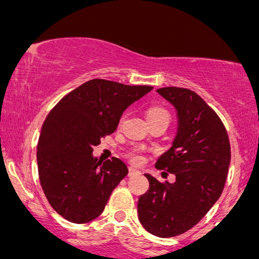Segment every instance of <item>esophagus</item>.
<instances>
[{"instance_id": "1", "label": "esophagus", "mask_w": 259, "mask_h": 259, "mask_svg": "<svg viewBox=\"0 0 259 259\" xmlns=\"http://www.w3.org/2000/svg\"><path fill=\"white\" fill-rule=\"evenodd\" d=\"M140 174H141V173H140L138 169H135V168H129V173H127V175H129L130 178L136 177V175H140Z\"/></svg>"}]
</instances>
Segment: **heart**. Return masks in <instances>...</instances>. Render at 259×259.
Returning <instances> with one entry per match:
<instances>
[{
	"instance_id": "obj_1",
	"label": "heart",
	"mask_w": 259,
	"mask_h": 259,
	"mask_svg": "<svg viewBox=\"0 0 259 259\" xmlns=\"http://www.w3.org/2000/svg\"><path fill=\"white\" fill-rule=\"evenodd\" d=\"M146 118H147V121L164 120V121H167V123H169L170 114H169V112L165 108H163V107L153 106V107H151V108H148V111L146 112ZM123 120H124V115H121L119 124L123 123ZM127 157H129L130 162L134 163V164H138V165L142 164L145 160L144 154L140 152L139 150H135V151H133V152H130Z\"/></svg>"
}]
</instances>
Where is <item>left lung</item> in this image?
I'll list each match as a JSON object with an SVG mask.
<instances>
[{"instance_id":"obj_1","label":"left lung","mask_w":259,"mask_h":259,"mask_svg":"<svg viewBox=\"0 0 259 259\" xmlns=\"http://www.w3.org/2000/svg\"><path fill=\"white\" fill-rule=\"evenodd\" d=\"M157 92L177 108L178 134L156 168L175 175L160 183L146 175L150 189L140 196V223L150 234L174 237L194 228L221 197L230 164V142L218 114L194 91L162 88Z\"/></svg>"}]
</instances>
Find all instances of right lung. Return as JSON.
<instances>
[{
	"label": "right lung",
	"mask_w": 259,
	"mask_h": 259,
	"mask_svg": "<svg viewBox=\"0 0 259 259\" xmlns=\"http://www.w3.org/2000/svg\"><path fill=\"white\" fill-rule=\"evenodd\" d=\"M152 89L92 79L65 95L49 113L37 144L38 179L59 215L84 224L103 212L127 168L115 157L101 163L92 151L115 132L127 107Z\"/></svg>",
	"instance_id": "1"
}]
</instances>
